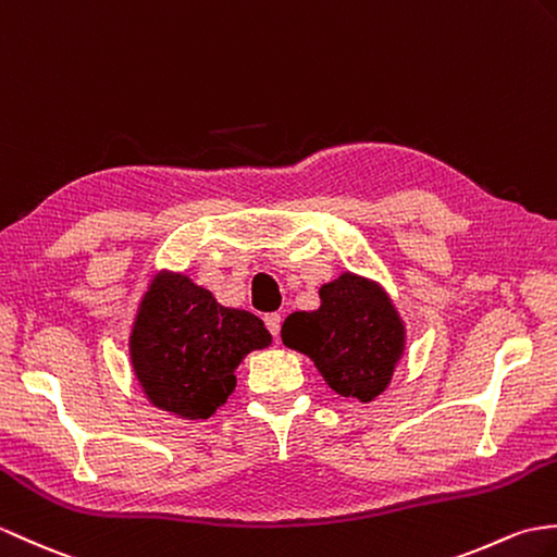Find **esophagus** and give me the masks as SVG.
Instances as JSON below:
<instances>
[{"label": "esophagus", "mask_w": 557, "mask_h": 557, "mask_svg": "<svg viewBox=\"0 0 557 557\" xmlns=\"http://www.w3.org/2000/svg\"><path fill=\"white\" fill-rule=\"evenodd\" d=\"M265 327H268V332L273 334V337L277 339V337H280V327H282L280 313H268V315H265Z\"/></svg>", "instance_id": "esophagus-1"}]
</instances>
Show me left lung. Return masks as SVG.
Returning a JSON list of instances; mask_svg holds the SVG:
<instances>
[{
  "label": "left lung",
  "mask_w": 557,
  "mask_h": 557,
  "mask_svg": "<svg viewBox=\"0 0 557 557\" xmlns=\"http://www.w3.org/2000/svg\"><path fill=\"white\" fill-rule=\"evenodd\" d=\"M282 342L313 360L330 389L370 404L392 382L406 327L377 282L344 273L322 284L318 310L284 320Z\"/></svg>",
  "instance_id": "obj_1"
}]
</instances>
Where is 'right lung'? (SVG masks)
Returning a JSON list of instances; mask_svg holds the SVG:
<instances>
[{
	"instance_id": "obj_1",
	"label": "right lung",
	"mask_w": 557,
	"mask_h": 557,
	"mask_svg": "<svg viewBox=\"0 0 557 557\" xmlns=\"http://www.w3.org/2000/svg\"><path fill=\"white\" fill-rule=\"evenodd\" d=\"M273 342L249 310L220 306L187 275L161 273L139 304L131 360L153 406L206 420L235 392L244 356Z\"/></svg>"
}]
</instances>
